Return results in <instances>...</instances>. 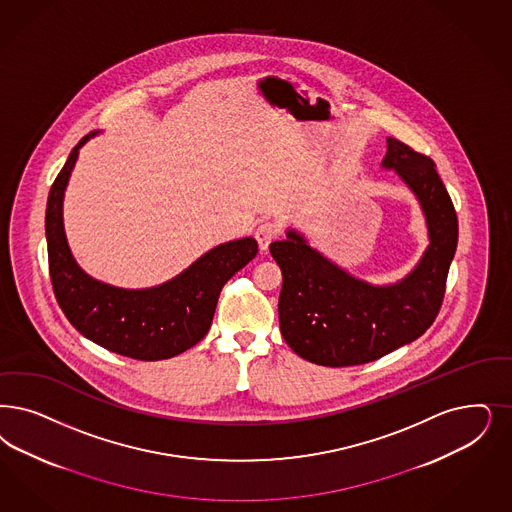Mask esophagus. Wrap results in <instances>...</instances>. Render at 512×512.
<instances>
[{
	"mask_svg": "<svg viewBox=\"0 0 512 512\" xmlns=\"http://www.w3.org/2000/svg\"><path fill=\"white\" fill-rule=\"evenodd\" d=\"M276 236H278V225L274 221H263L255 230V238L259 242L261 251H266L272 244V240H276Z\"/></svg>",
	"mask_w": 512,
	"mask_h": 512,
	"instance_id": "1",
	"label": "esophagus"
}]
</instances>
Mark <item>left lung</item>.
Returning <instances> with one entry per match:
<instances>
[{"mask_svg": "<svg viewBox=\"0 0 512 512\" xmlns=\"http://www.w3.org/2000/svg\"><path fill=\"white\" fill-rule=\"evenodd\" d=\"M384 168L395 170L422 204L431 244L405 280L378 287L355 280L289 230L272 242L282 268L280 331L293 352L323 367L371 363L422 336L439 316L458 247V215L435 162L388 138Z\"/></svg>", "mask_w": 512, "mask_h": 512, "instance_id": "8db88e82", "label": "left lung"}]
</instances>
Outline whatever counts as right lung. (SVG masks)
<instances>
[{
	"mask_svg": "<svg viewBox=\"0 0 512 512\" xmlns=\"http://www.w3.org/2000/svg\"><path fill=\"white\" fill-rule=\"evenodd\" d=\"M87 134L71 149L54 179L45 234L54 297L71 325L109 352L140 361L174 357L198 344L212 325L219 293L257 255L253 238L213 247L174 280L151 289H121L96 282L71 257L62 223V200Z\"/></svg>",
	"mask_w": 512,
	"mask_h": 512,
	"instance_id": "add662e5",
	"label": "right lung"
}]
</instances>
